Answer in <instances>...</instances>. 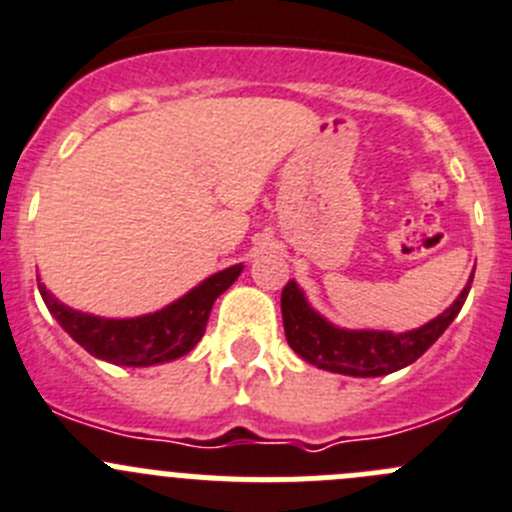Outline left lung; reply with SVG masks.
<instances>
[{"mask_svg":"<svg viewBox=\"0 0 512 512\" xmlns=\"http://www.w3.org/2000/svg\"><path fill=\"white\" fill-rule=\"evenodd\" d=\"M475 275V272H472ZM472 283V280H470ZM470 283L462 290L460 298L437 315L434 321L424 323L407 333L389 331H346L328 323L321 313H315L305 300L303 290L290 280L283 288L280 308H283L285 338L290 348L303 361L318 369L333 371L346 376H386L404 366L414 364L457 318L465 305Z\"/></svg>","mask_w":512,"mask_h":512,"instance_id":"1","label":"left lung"}]
</instances>
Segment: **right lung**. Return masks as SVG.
<instances>
[{"mask_svg":"<svg viewBox=\"0 0 512 512\" xmlns=\"http://www.w3.org/2000/svg\"><path fill=\"white\" fill-rule=\"evenodd\" d=\"M242 265L217 272L202 285L156 313L141 318H98L62 305L40 285V295L55 321L78 341L90 356L116 366H154L184 356L202 341L212 305L237 280Z\"/></svg>","mask_w":512,"mask_h":512,"instance_id":"add662e5","label":"right lung"}]
</instances>
